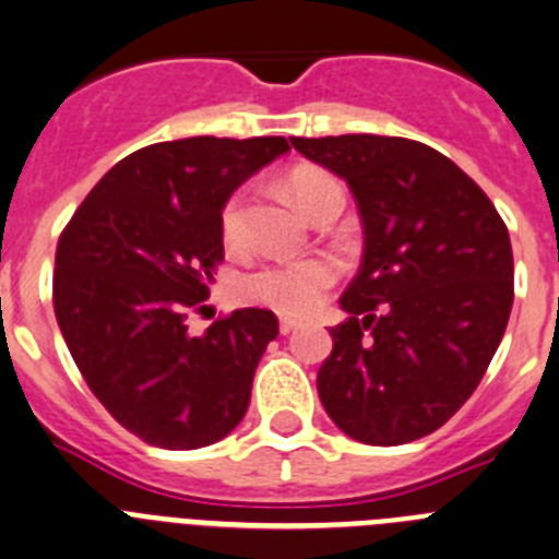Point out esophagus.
Instances as JSON below:
<instances>
[{"label": "esophagus", "instance_id": "obj_1", "mask_svg": "<svg viewBox=\"0 0 559 559\" xmlns=\"http://www.w3.org/2000/svg\"><path fill=\"white\" fill-rule=\"evenodd\" d=\"M300 328V322H297V319H292V317H281V322H278V330L284 335H289V333H295V330Z\"/></svg>", "mask_w": 559, "mask_h": 559}]
</instances>
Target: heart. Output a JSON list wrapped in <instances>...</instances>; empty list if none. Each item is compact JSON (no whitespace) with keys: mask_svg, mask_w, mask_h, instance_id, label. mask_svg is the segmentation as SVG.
Segmentation results:
<instances>
[{"mask_svg":"<svg viewBox=\"0 0 559 559\" xmlns=\"http://www.w3.org/2000/svg\"><path fill=\"white\" fill-rule=\"evenodd\" d=\"M341 188L330 175L317 169L297 171L289 180V193L306 215L313 213L319 199ZM221 235L229 248L242 242V197L235 193L221 213ZM335 264L330 259H300V262H267L248 273L240 284V295L251 302L273 308L281 313H306L322 300L333 286Z\"/></svg>","mask_w":559,"mask_h":559,"instance_id":"obj_1","label":"heart"}]
</instances>
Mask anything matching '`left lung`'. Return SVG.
I'll return each mask as SVG.
<instances>
[{
  "instance_id": "8db88e82",
  "label": "left lung",
  "mask_w": 559,
  "mask_h": 559,
  "mask_svg": "<svg viewBox=\"0 0 559 559\" xmlns=\"http://www.w3.org/2000/svg\"><path fill=\"white\" fill-rule=\"evenodd\" d=\"M349 186L362 262L317 373L324 412L366 445L440 429L484 379L513 306V251L484 191L437 150L399 135L289 139Z\"/></svg>"
}]
</instances>
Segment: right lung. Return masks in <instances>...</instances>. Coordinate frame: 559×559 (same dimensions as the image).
Instances as JSON below:
<instances>
[{
    "label": "right lung",
    "instance_id": "right-lung-1",
    "mask_svg": "<svg viewBox=\"0 0 559 559\" xmlns=\"http://www.w3.org/2000/svg\"><path fill=\"white\" fill-rule=\"evenodd\" d=\"M289 153L281 135H191L119 160L81 202L57 246L53 311L95 399L166 451H197L237 429L278 319L240 308L188 333L224 259L231 193Z\"/></svg>",
    "mask_w": 559,
    "mask_h": 559
}]
</instances>
